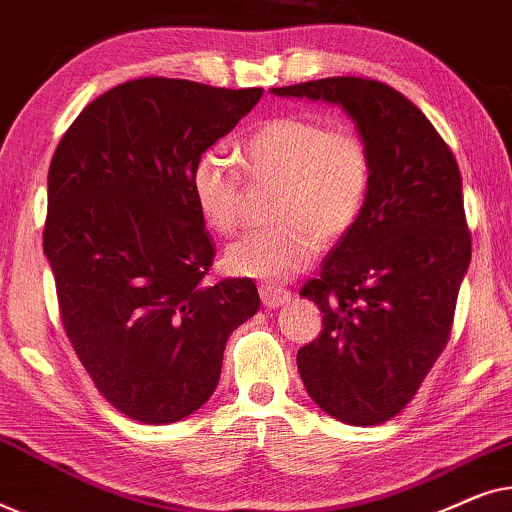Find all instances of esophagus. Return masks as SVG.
Here are the masks:
<instances>
[{
  "label": "esophagus",
  "instance_id": "34e87169",
  "mask_svg": "<svg viewBox=\"0 0 512 512\" xmlns=\"http://www.w3.org/2000/svg\"><path fill=\"white\" fill-rule=\"evenodd\" d=\"M258 293H261V300L265 307L275 310V307H282L291 300V291L282 289V286H272V284H258Z\"/></svg>",
  "mask_w": 512,
  "mask_h": 512
}]
</instances>
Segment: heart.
Returning a JSON list of instances; mask_svg holds the SVG:
<instances>
[{
    "label": "heart",
    "instance_id": "1",
    "mask_svg": "<svg viewBox=\"0 0 512 512\" xmlns=\"http://www.w3.org/2000/svg\"><path fill=\"white\" fill-rule=\"evenodd\" d=\"M242 163L254 184H279L275 226L254 230L226 249L233 275L284 282L305 270L319 244H335L366 207L373 160L352 128L312 116H277L242 144ZM195 207L209 228L230 235L242 221V177L221 151H202L191 170Z\"/></svg>",
    "mask_w": 512,
    "mask_h": 512
}]
</instances>
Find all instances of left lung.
Instances as JSON below:
<instances>
[{
    "mask_svg": "<svg viewBox=\"0 0 512 512\" xmlns=\"http://www.w3.org/2000/svg\"><path fill=\"white\" fill-rule=\"evenodd\" d=\"M272 93L340 104L368 144L366 207L300 291L324 312V331L298 349V370L326 415L382 424L415 398L450 340L471 263L459 165L387 83L331 76Z\"/></svg>",
    "mask_w": 512,
    "mask_h": 512,
    "instance_id": "left-lung-1",
    "label": "left lung"
}]
</instances>
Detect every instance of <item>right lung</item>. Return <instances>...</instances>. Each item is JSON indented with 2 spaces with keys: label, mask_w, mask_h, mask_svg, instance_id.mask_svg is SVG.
I'll use <instances>...</instances> for the list:
<instances>
[{
  "label": "right lung",
  "mask_w": 512,
  "mask_h": 512,
  "mask_svg": "<svg viewBox=\"0 0 512 512\" xmlns=\"http://www.w3.org/2000/svg\"><path fill=\"white\" fill-rule=\"evenodd\" d=\"M261 95L125 81L53 153L44 254L62 326L97 391L135 422L172 424L207 403L230 333L261 305L249 277L205 282L214 244L191 193L195 160Z\"/></svg>",
  "instance_id": "obj_1"
}]
</instances>
